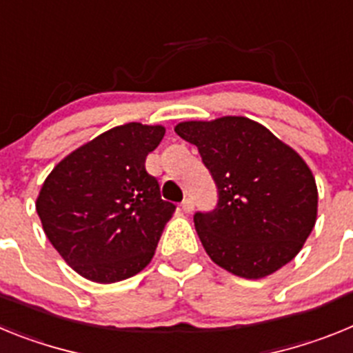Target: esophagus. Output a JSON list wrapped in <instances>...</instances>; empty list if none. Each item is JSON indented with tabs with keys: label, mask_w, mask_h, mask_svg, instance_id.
I'll return each mask as SVG.
<instances>
[{
	"label": "esophagus",
	"mask_w": 353,
	"mask_h": 353,
	"mask_svg": "<svg viewBox=\"0 0 353 353\" xmlns=\"http://www.w3.org/2000/svg\"><path fill=\"white\" fill-rule=\"evenodd\" d=\"M180 207H182V210L185 212V214H189V212H191L192 208H194V203H192L191 198H185L182 201V205H180Z\"/></svg>",
	"instance_id": "1"
}]
</instances>
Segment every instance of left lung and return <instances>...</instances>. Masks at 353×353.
Wrapping results in <instances>:
<instances>
[{
  "label": "left lung",
  "instance_id": "left-lung-1",
  "mask_svg": "<svg viewBox=\"0 0 353 353\" xmlns=\"http://www.w3.org/2000/svg\"><path fill=\"white\" fill-rule=\"evenodd\" d=\"M174 132L198 146L217 187V205L196 212L212 261L260 279L297 256L316 223L314 176L301 155L244 117L183 121Z\"/></svg>",
  "mask_w": 353,
  "mask_h": 353
}]
</instances>
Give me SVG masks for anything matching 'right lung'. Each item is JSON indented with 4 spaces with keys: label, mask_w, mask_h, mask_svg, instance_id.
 Returning <instances> with one entry per match:
<instances>
[{
    "label": "right lung",
    "mask_w": 353,
    "mask_h": 353,
    "mask_svg": "<svg viewBox=\"0 0 353 353\" xmlns=\"http://www.w3.org/2000/svg\"><path fill=\"white\" fill-rule=\"evenodd\" d=\"M164 132L136 121L114 127L67 155L43 182L37 199L43 232L90 281H121L154 258L176 208L145 168Z\"/></svg>",
    "instance_id": "add662e5"
}]
</instances>
